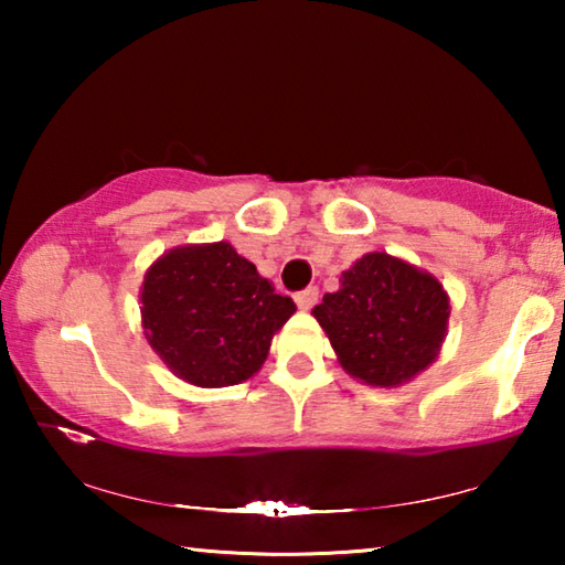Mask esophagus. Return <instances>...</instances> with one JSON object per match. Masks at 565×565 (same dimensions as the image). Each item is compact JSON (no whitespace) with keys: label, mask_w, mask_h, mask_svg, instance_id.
Here are the masks:
<instances>
[{"label":"esophagus","mask_w":565,"mask_h":565,"mask_svg":"<svg viewBox=\"0 0 565 565\" xmlns=\"http://www.w3.org/2000/svg\"><path fill=\"white\" fill-rule=\"evenodd\" d=\"M317 301H319V289H317V286H309V289H303V291L296 294V306H299V309H303V311H309Z\"/></svg>","instance_id":"34e87169"}]
</instances>
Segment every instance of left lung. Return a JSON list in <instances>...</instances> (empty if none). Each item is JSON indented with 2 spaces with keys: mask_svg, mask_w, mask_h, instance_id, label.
<instances>
[{
  "mask_svg": "<svg viewBox=\"0 0 565 565\" xmlns=\"http://www.w3.org/2000/svg\"><path fill=\"white\" fill-rule=\"evenodd\" d=\"M339 281V291L323 296L311 313L349 376L396 388L438 359L451 306L434 274L369 252Z\"/></svg>",
  "mask_w": 565,
  "mask_h": 565,
  "instance_id": "1",
  "label": "left lung"
}]
</instances>
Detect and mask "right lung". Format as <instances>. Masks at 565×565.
<instances>
[{
	"mask_svg": "<svg viewBox=\"0 0 565 565\" xmlns=\"http://www.w3.org/2000/svg\"><path fill=\"white\" fill-rule=\"evenodd\" d=\"M139 301L149 347L199 388L252 379L296 311L228 242L169 248L147 269Z\"/></svg>",
	"mask_w": 565,
	"mask_h": 565,
	"instance_id": "1",
	"label": "right lung"
}]
</instances>
